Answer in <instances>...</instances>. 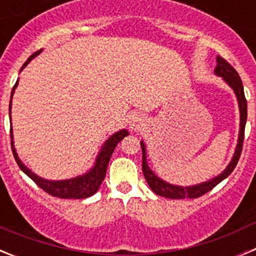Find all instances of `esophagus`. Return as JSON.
Listing matches in <instances>:
<instances>
[{"mask_svg": "<svg viewBox=\"0 0 256 256\" xmlns=\"http://www.w3.org/2000/svg\"><path fill=\"white\" fill-rule=\"evenodd\" d=\"M144 122H146V119H144V115L133 114L132 118H130V128H132V130H140L142 128V126H144Z\"/></svg>", "mask_w": 256, "mask_h": 256, "instance_id": "esophagus-1", "label": "esophagus"}]
</instances>
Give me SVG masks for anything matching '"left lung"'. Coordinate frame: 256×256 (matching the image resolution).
<instances>
[{
    "label": "left lung",
    "instance_id": "8db88e82",
    "mask_svg": "<svg viewBox=\"0 0 256 256\" xmlns=\"http://www.w3.org/2000/svg\"><path fill=\"white\" fill-rule=\"evenodd\" d=\"M214 73L216 76H222L224 79V82L230 86L232 90L234 91L237 97V101H238V108H240V133H238V142H237L236 150H234V155L230 160V162L228 164L227 168L222 172L219 176L214 177L212 180H208V182L200 183V184H195V186H174L170 183L165 182L162 178H159L154 173L152 170L148 166V162H146V148H144V144L141 142L142 148V172H144V176L148 180V184L150 186V188L155 192L156 195L162 196V198H200V196L205 195L206 192H209L210 190H212L214 187L220 183L222 180L227 178L234 169L236 168L237 162H238L240 156H241V151H242V144H244V136H245V124L246 119H248V102H246L245 94H244V86L242 80L240 78L238 73L234 69V66L226 61L224 58L218 56L216 58V66L214 69Z\"/></svg>",
    "mask_w": 256,
    "mask_h": 256
}]
</instances>
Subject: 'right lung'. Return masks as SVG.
<instances>
[{"instance_id": "add662e5", "label": "right lung", "mask_w": 256, "mask_h": 256, "mask_svg": "<svg viewBox=\"0 0 256 256\" xmlns=\"http://www.w3.org/2000/svg\"><path fill=\"white\" fill-rule=\"evenodd\" d=\"M40 51L34 52L28 60L26 61V64L22 65L20 72H22L24 68L28 65L29 61L32 60L33 58L40 54ZM18 87V82L15 83L14 86L12 91H11V98H12V94L15 92V88ZM10 114H11V100H10ZM11 119V115H10ZM130 134V132L126 130H122L119 132L114 133V134L102 144V148L100 150L98 155L96 158V162L91 168V170L87 172L83 176H79V177L72 178V180H44V178L38 177L37 174H34L30 169H28L26 165L22 164V160L19 159V156H18L16 150L14 148V136H12V128H10V137H11V150H12L14 158L16 160L18 165H19V168L22 169L24 173L28 176L30 180H33L36 182L38 187L44 190V192L50 194L51 196H56V198H86L92 196L94 194H96L97 190L100 188L101 183H102L104 178H105L106 174V169H108V160L112 158V152H114L115 148H116V144L122 141V140L126 137V136Z\"/></svg>"}]
</instances>
